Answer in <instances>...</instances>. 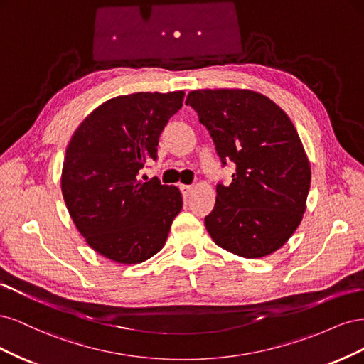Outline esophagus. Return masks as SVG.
<instances>
[{
	"label": "esophagus",
	"mask_w": 364,
	"mask_h": 364,
	"mask_svg": "<svg viewBox=\"0 0 364 364\" xmlns=\"http://www.w3.org/2000/svg\"><path fill=\"white\" fill-rule=\"evenodd\" d=\"M181 191L183 194V197H190L191 193L194 191V186L193 185H181Z\"/></svg>",
	"instance_id": "34e87169"
}]
</instances>
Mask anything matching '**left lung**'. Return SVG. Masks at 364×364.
I'll use <instances>...</instances> for the list:
<instances>
[{"instance_id":"8db88e82","label":"left lung","mask_w":364,"mask_h":364,"mask_svg":"<svg viewBox=\"0 0 364 364\" xmlns=\"http://www.w3.org/2000/svg\"><path fill=\"white\" fill-rule=\"evenodd\" d=\"M213 136L223 164L232 161L229 186L217 185L205 217L214 243L243 258L281 249L301 225L311 167L289 115L257 91L222 87L186 97Z\"/></svg>"}]
</instances>
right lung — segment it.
Returning a JSON list of instances; mask_svg holds the SVG:
<instances>
[{"instance_id": "add662e5", "label": "right lung", "mask_w": 364, "mask_h": 364, "mask_svg": "<svg viewBox=\"0 0 364 364\" xmlns=\"http://www.w3.org/2000/svg\"><path fill=\"white\" fill-rule=\"evenodd\" d=\"M183 91L136 92L105 102L75 129L62 167V194L75 228L102 257L119 264L151 258L182 209L178 186L139 170L183 105Z\"/></svg>"}]
</instances>
